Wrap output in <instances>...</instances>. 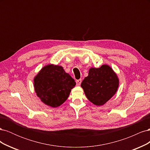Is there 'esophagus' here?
Wrapping results in <instances>:
<instances>
[{"instance_id": "obj_1", "label": "esophagus", "mask_w": 150, "mask_h": 150, "mask_svg": "<svg viewBox=\"0 0 150 150\" xmlns=\"http://www.w3.org/2000/svg\"><path fill=\"white\" fill-rule=\"evenodd\" d=\"M76 84H77V86H79V85L81 84V82H82V79H78V80H76Z\"/></svg>"}]
</instances>
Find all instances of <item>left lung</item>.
I'll use <instances>...</instances> for the list:
<instances>
[{"label": "left lung", "instance_id": "left-lung-1", "mask_svg": "<svg viewBox=\"0 0 150 150\" xmlns=\"http://www.w3.org/2000/svg\"><path fill=\"white\" fill-rule=\"evenodd\" d=\"M118 85L116 74L107 65H103L99 68H91L88 76L81 84L87 98L97 106L103 105L111 98Z\"/></svg>", "mask_w": 150, "mask_h": 150}]
</instances>
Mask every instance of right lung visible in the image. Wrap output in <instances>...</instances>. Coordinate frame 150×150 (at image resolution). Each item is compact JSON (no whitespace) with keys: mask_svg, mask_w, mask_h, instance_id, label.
<instances>
[{"mask_svg":"<svg viewBox=\"0 0 150 150\" xmlns=\"http://www.w3.org/2000/svg\"><path fill=\"white\" fill-rule=\"evenodd\" d=\"M35 91L44 104L59 106L69 96L76 83L62 67L50 64L44 67L35 77Z\"/></svg>","mask_w":150,"mask_h":150,"instance_id":"add662e5","label":"right lung"}]
</instances>
